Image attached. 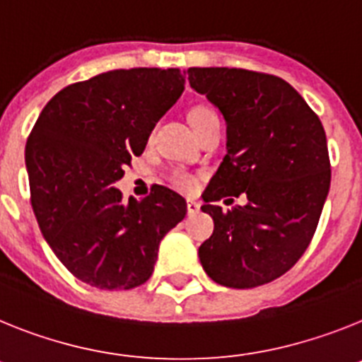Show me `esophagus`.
Listing matches in <instances>:
<instances>
[{"label":"esophagus","mask_w":362,"mask_h":362,"mask_svg":"<svg viewBox=\"0 0 362 362\" xmlns=\"http://www.w3.org/2000/svg\"><path fill=\"white\" fill-rule=\"evenodd\" d=\"M200 211V204L194 202V200H187V215H194V213Z\"/></svg>","instance_id":"obj_1"}]
</instances>
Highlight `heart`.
<instances>
[{
  "mask_svg": "<svg viewBox=\"0 0 362 362\" xmlns=\"http://www.w3.org/2000/svg\"><path fill=\"white\" fill-rule=\"evenodd\" d=\"M211 115H215V112H213L209 107L199 105V107H194L193 111L189 112V120L191 124H194V122L204 120V118H207V116H211ZM171 184L175 185V187H178L180 191H193L194 177L185 171H177V173H173Z\"/></svg>",
  "mask_w": 362,
  "mask_h": 362,
  "instance_id": "heart-1",
  "label": "heart"
}]
</instances>
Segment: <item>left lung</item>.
<instances>
[{"mask_svg":"<svg viewBox=\"0 0 362 362\" xmlns=\"http://www.w3.org/2000/svg\"><path fill=\"white\" fill-rule=\"evenodd\" d=\"M187 74L228 125V153L204 193L215 229L199 247L202 268L228 288L268 284L293 268L319 224L332 180L325 127L279 76L228 67ZM240 192L246 206H216Z\"/></svg>","mask_w":362,"mask_h":362,"instance_id":"1","label":"left lung"}]
</instances>
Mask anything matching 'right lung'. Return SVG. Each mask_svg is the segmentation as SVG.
<instances>
[{"mask_svg":"<svg viewBox=\"0 0 362 362\" xmlns=\"http://www.w3.org/2000/svg\"><path fill=\"white\" fill-rule=\"evenodd\" d=\"M184 83L180 69L102 72L59 90L34 124L25 146L30 204L50 250L81 282L100 290L144 284L160 240L187 213L163 185L127 204L115 187Z\"/></svg>","mask_w":362,"mask_h":362,"instance_id":"right-lung-1","label":"right lung"}]
</instances>
